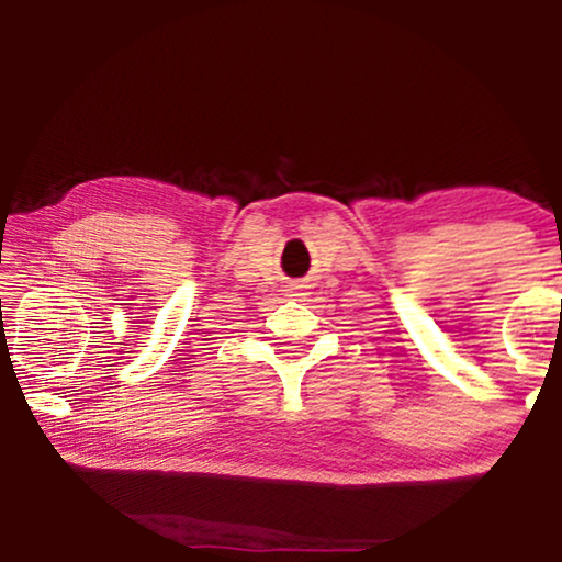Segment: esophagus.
<instances>
[{
    "label": "esophagus",
    "instance_id": "esophagus-1",
    "mask_svg": "<svg viewBox=\"0 0 562 562\" xmlns=\"http://www.w3.org/2000/svg\"><path fill=\"white\" fill-rule=\"evenodd\" d=\"M296 289H302V286H296Z\"/></svg>",
    "mask_w": 562,
    "mask_h": 562
}]
</instances>
